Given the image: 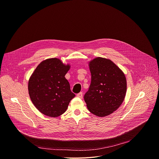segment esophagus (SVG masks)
I'll return each instance as SVG.
<instances>
[{"instance_id": "esophagus-1", "label": "esophagus", "mask_w": 159, "mask_h": 159, "mask_svg": "<svg viewBox=\"0 0 159 159\" xmlns=\"http://www.w3.org/2000/svg\"><path fill=\"white\" fill-rule=\"evenodd\" d=\"M77 96L79 97V98H82V97H83V94H82V92L79 93L77 94Z\"/></svg>"}]
</instances>
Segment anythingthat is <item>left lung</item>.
Segmentation results:
<instances>
[{
  "label": "left lung",
  "instance_id": "1",
  "mask_svg": "<svg viewBox=\"0 0 159 159\" xmlns=\"http://www.w3.org/2000/svg\"><path fill=\"white\" fill-rule=\"evenodd\" d=\"M91 82L84 96L89 111L98 117L112 113L122 103L127 83L122 71L111 60L96 57L89 63Z\"/></svg>",
  "mask_w": 159,
  "mask_h": 159
}]
</instances>
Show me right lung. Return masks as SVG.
<instances>
[{
    "label": "right lung",
    "instance_id": "obj_1",
    "mask_svg": "<svg viewBox=\"0 0 159 159\" xmlns=\"http://www.w3.org/2000/svg\"><path fill=\"white\" fill-rule=\"evenodd\" d=\"M70 69L57 58L48 59L36 68L28 81V93L43 114L56 117L64 113L75 95L65 76Z\"/></svg>",
    "mask_w": 159,
    "mask_h": 159
}]
</instances>
